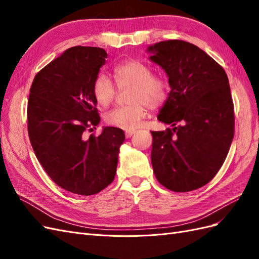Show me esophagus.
<instances>
[{
  "label": "esophagus",
  "mask_w": 259,
  "mask_h": 259,
  "mask_svg": "<svg viewBox=\"0 0 259 259\" xmlns=\"http://www.w3.org/2000/svg\"><path fill=\"white\" fill-rule=\"evenodd\" d=\"M134 134H135V131H126V132H125V136H126V138H131Z\"/></svg>",
  "instance_id": "esophagus-1"
}]
</instances>
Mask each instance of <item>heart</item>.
<instances>
[{"instance_id": "1", "label": "heart", "mask_w": 259, "mask_h": 259, "mask_svg": "<svg viewBox=\"0 0 259 259\" xmlns=\"http://www.w3.org/2000/svg\"><path fill=\"white\" fill-rule=\"evenodd\" d=\"M116 85L120 89L132 88L127 106L113 109L106 121L111 126L133 131L139 126L147 114V107L158 109L168 97V83L161 75L152 74V69L139 60H127L113 68ZM93 94L101 107L110 106L116 95L115 84L105 74H99L93 84Z\"/></svg>"}]
</instances>
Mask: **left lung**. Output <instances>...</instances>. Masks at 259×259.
Returning a JSON list of instances; mask_svg holds the SVG:
<instances>
[{
  "mask_svg": "<svg viewBox=\"0 0 259 259\" xmlns=\"http://www.w3.org/2000/svg\"><path fill=\"white\" fill-rule=\"evenodd\" d=\"M147 52L168 76L170 92L158 120L173 126L151 132L154 175L168 190H195L214 178L232 143L228 76L204 51L185 41H162Z\"/></svg>",
  "mask_w": 259,
  "mask_h": 259,
  "instance_id": "left-lung-1",
  "label": "left lung"
}]
</instances>
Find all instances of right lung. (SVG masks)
I'll return each mask as SVG.
<instances>
[{"instance_id":"add662e5","label":"right lung","mask_w":259,"mask_h":259,"mask_svg":"<svg viewBox=\"0 0 259 259\" xmlns=\"http://www.w3.org/2000/svg\"><path fill=\"white\" fill-rule=\"evenodd\" d=\"M106 58L104 49L74 46L38 71L30 89L28 133L36 159L55 184L75 194H96L113 182L125 139L111 126L84 135L100 122L93 84Z\"/></svg>"}]
</instances>
